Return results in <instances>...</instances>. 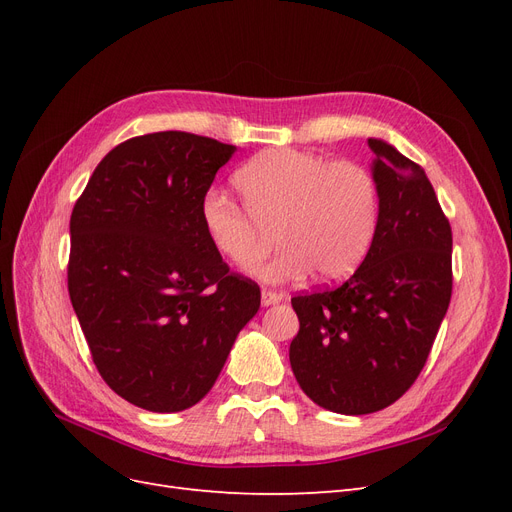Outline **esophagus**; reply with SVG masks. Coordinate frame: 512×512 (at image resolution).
<instances>
[{"mask_svg":"<svg viewBox=\"0 0 512 512\" xmlns=\"http://www.w3.org/2000/svg\"><path fill=\"white\" fill-rule=\"evenodd\" d=\"M260 299H262V305H275V303H280L284 297H282L280 292L262 290V292H260Z\"/></svg>","mask_w":512,"mask_h":512,"instance_id":"34e87169","label":"esophagus"}]
</instances>
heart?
<instances>
[{"mask_svg": "<svg viewBox=\"0 0 512 512\" xmlns=\"http://www.w3.org/2000/svg\"><path fill=\"white\" fill-rule=\"evenodd\" d=\"M232 183L243 207L209 192L200 224L213 250L235 265L260 258L262 226L275 224L282 250L252 269L262 282L284 284L309 271L333 282L363 260L378 218L376 181L363 166L277 147L247 160Z\"/></svg>", "mask_w": 512, "mask_h": 512, "instance_id": "obj_1", "label": "heart"}]
</instances>
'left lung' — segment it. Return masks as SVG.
I'll list each match as a JSON object with an SVG mask.
<instances>
[{"instance_id":"1","label":"left lung","mask_w":512,"mask_h":512,"mask_svg":"<svg viewBox=\"0 0 512 512\" xmlns=\"http://www.w3.org/2000/svg\"><path fill=\"white\" fill-rule=\"evenodd\" d=\"M369 147L378 222L365 260L342 286L292 299V374L314 404L350 416L410 389L453 290V232L425 170L382 138Z\"/></svg>"}]
</instances>
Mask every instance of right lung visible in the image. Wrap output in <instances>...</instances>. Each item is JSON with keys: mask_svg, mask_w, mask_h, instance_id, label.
<instances>
[{"mask_svg": "<svg viewBox=\"0 0 512 512\" xmlns=\"http://www.w3.org/2000/svg\"><path fill=\"white\" fill-rule=\"evenodd\" d=\"M235 151L175 130L130 138L74 205V314L104 382L143 410L198 404L260 307V288L228 273L200 224V200Z\"/></svg>", "mask_w": 512, "mask_h": 512, "instance_id": "obj_1", "label": "right lung"}]
</instances>
